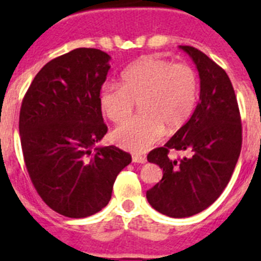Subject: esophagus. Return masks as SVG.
<instances>
[{"instance_id":"esophagus-1","label":"esophagus","mask_w":261,"mask_h":261,"mask_svg":"<svg viewBox=\"0 0 261 261\" xmlns=\"http://www.w3.org/2000/svg\"><path fill=\"white\" fill-rule=\"evenodd\" d=\"M133 163H139V164H144L146 163V158L141 156V155H133Z\"/></svg>"}]
</instances>
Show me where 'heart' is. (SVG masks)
Returning <instances> with one entry per match:
<instances>
[{"instance_id":"1","label":"heart","mask_w":261,"mask_h":261,"mask_svg":"<svg viewBox=\"0 0 261 261\" xmlns=\"http://www.w3.org/2000/svg\"><path fill=\"white\" fill-rule=\"evenodd\" d=\"M198 77L193 68L159 57H143L121 73V84L106 82L99 89V107L112 122L130 117L136 102L141 114L118 126L112 139L118 146L145 151L163 136L183 127L193 114Z\"/></svg>"}]
</instances>
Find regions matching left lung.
I'll return each instance as SVG.
<instances>
[{
    "label": "left lung",
    "mask_w": 261,
    "mask_h": 261,
    "mask_svg": "<svg viewBox=\"0 0 261 261\" xmlns=\"http://www.w3.org/2000/svg\"><path fill=\"white\" fill-rule=\"evenodd\" d=\"M192 58L201 80L199 102L188 122L147 162L159 165L163 178L146 192L150 206L183 218L210 207L230 181L241 151L243 134L238 99L225 70L193 46L179 45ZM172 148L189 157L170 160Z\"/></svg>",
    "instance_id": "obj_1"
}]
</instances>
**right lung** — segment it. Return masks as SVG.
I'll list each match as a JSON object with an SVG mask.
<instances>
[{
  "label": "right lung",
  "mask_w": 261,
  "mask_h": 261,
  "mask_svg": "<svg viewBox=\"0 0 261 261\" xmlns=\"http://www.w3.org/2000/svg\"><path fill=\"white\" fill-rule=\"evenodd\" d=\"M110 60L92 48L60 55L35 75L21 105L26 169L43 201L65 217L106 207L116 177L131 163L128 152L97 145L107 133L98 96Z\"/></svg>",
  "instance_id": "add662e5"
}]
</instances>
